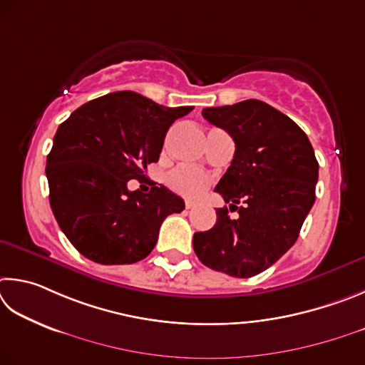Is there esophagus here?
<instances>
[{
  "instance_id": "1",
  "label": "esophagus",
  "mask_w": 365,
  "mask_h": 365,
  "mask_svg": "<svg viewBox=\"0 0 365 365\" xmlns=\"http://www.w3.org/2000/svg\"><path fill=\"white\" fill-rule=\"evenodd\" d=\"M195 207V203L192 202V200H186V208L187 210H190V208H194Z\"/></svg>"
}]
</instances>
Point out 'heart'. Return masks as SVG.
I'll list each match as a JSON object with an SVG mask.
<instances>
[{
  "instance_id": "1",
  "label": "heart",
  "mask_w": 365,
  "mask_h": 365,
  "mask_svg": "<svg viewBox=\"0 0 365 365\" xmlns=\"http://www.w3.org/2000/svg\"><path fill=\"white\" fill-rule=\"evenodd\" d=\"M168 186L175 192L184 197H199L208 187V178L205 173L192 168V166H179L168 175Z\"/></svg>"
}]
</instances>
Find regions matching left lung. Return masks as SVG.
I'll list each match as a JSON object with an SVG mask.
<instances>
[{
	"mask_svg": "<svg viewBox=\"0 0 365 365\" xmlns=\"http://www.w3.org/2000/svg\"><path fill=\"white\" fill-rule=\"evenodd\" d=\"M202 115L235 143L231 166L215 190L239 218H229L226 207L216 210V225L194 234V252L215 271L253 277L290 250L314 205V149L295 121L263 101L208 107Z\"/></svg>",
	"mask_w": 365,
	"mask_h": 365,
	"instance_id": "8db88e82",
	"label": "left lung"
}]
</instances>
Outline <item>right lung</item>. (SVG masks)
<instances>
[{"label": "right lung", "instance_id": "add662e5", "mask_svg": "<svg viewBox=\"0 0 365 365\" xmlns=\"http://www.w3.org/2000/svg\"><path fill=\"white\" fill-rule=\"evenodd\" d=\"M192 107H165L134 91L93 99L59 125L46 160L49 203L76 250L99 264H131L157 244L184 200L165 186L128 189L158 162L166 131Z\"/></svg>", "mask_w": 365, "mask_h": 365}]
</instances>
